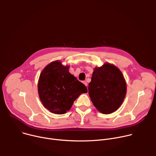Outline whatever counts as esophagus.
<instances>
[{
    "instance_id": "1",
    "label": "esophagus",
    "mask_w": 156,
    "mask_h": 156,
    "mask_svg": "<svg viewBox=\"0 0 156 156\" xmlns=\"http://www.w3.org/2000/svg\"><path fill=\"white\" fill-rule=\"evenodd\" d=\"M83 83L87 87V82L86 81H83Z\"/></svg>"
}]
</instances>
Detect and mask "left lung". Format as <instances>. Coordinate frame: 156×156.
Here are the masks:
<instances>
[{"label":"left lung","mask_w":156,"mask_h":156,"mask_svg":"<svg viewBox=\"0 0 156 156\" xmlns=\"http://www.w3.org/2000/svg\"><path fill=\"white\" fill-rule=\"evenodd\" d=\"M88 92L93 105L99 112L109 114L122 105L126 93V84L117 66L106 63L94 69Z\"/></svg>","instance_id":"obj_1"}]
</instances>
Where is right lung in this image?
Instances as JSON below:
<instances>
[{
    "instance_id": "1",
    "label": "right lung",
    "mask_w": 156,
    "mask_h": 156,
    "mask_svg": "<svg viewBox=\"0 0 156 156\" xmlns=\"http://www.w3.org/2000/svg\"><path fill=\"white\" fill-rule=\"evenodd\" d=\"M69 69V66L56 60L48 65L40 74L39 96L52 113L65 114L81 93L87 92L84 84L70 74Z\"/></svg>"
}]
</instances>
